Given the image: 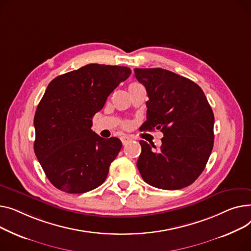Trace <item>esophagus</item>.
<instances>
[{
  "instance_id": "esophagus-1",
  "label": "esophagus",
  "mask_w": 251,
  "mask_h": 251,
  "mask_svg": "<svg viewBox=\"0 0 251 251\" xmlns=\"http://www.w3.org/2000/svg\"><path fill=\"white\" fill-rule=\"evenodd\" d=\"M121 140H122V142H123V144L125 145L128 140H130V138L129 137H127V136H123L122 138H121Z\"/></svg>"
}]
</instances>
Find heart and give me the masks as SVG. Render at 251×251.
I'll use <instances>...</instances> for the list:
<instances>
[{
  "mask_svg": "<svg viewBox=\"0 0 251 251\" xmlns=\"http://www.w3.org/2000/svg\"><path fill=\"white\" fill-rule=\"evenodd\" d=\"M139 86H142L140 83H137V82H134V83H130L128 88L129 89H132V88H136V87H139Z\"/></svg>",
  "mask_w": 251,
  "mask_h": 251,
  "instance_id": "heart-1",
  "label": "heart"
}]
</instances>
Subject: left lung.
<instances>
[{"mask_svg":"<svg viewBox=\"0 0 251 251\" xmlns=\"http://www.w3.org/2000/svg\"><path fill=\"white\" fill-rule=\"evenodd\" d=\"M148 94L143 130L160 129L162 145L156 149L140 141L137 166L143 179L161 189H180L203 171L214 146V113L201 88L168 70L135 69Z\"/></svg>","mask_w":251,"mask_h":251,"instance_id":"8db88e82","label":"left lung"}]
</instances>
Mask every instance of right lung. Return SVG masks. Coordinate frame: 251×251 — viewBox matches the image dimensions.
<instances>
[{
    "label": "right lung",
    "mask_w": 251,
    "mask_h": 251,
    "mask_svg": "<svg viewBox=\"0 0 251 251\" xmlns=\"http://www.w3.org/2000/svg\"><path fill=\"white\" fill-rule=\"evenodd\" d=\"M130 73L127 67L90 64L49 84L34 115V152L57 189L84 194L105 181L123 144L95 134L92 117Z\"/></svg>",
    "instance_id": "1"
}]
</instances>
